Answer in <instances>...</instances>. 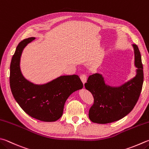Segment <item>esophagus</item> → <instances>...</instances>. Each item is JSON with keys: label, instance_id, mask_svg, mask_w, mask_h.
I'll return each mask as SVG.
<instances>
[{"label": "esophagus", "instance_id": "esophagus-1", "mask_svg": "<svg viewBox=\"0 0 149 149\" xmlns=\"http://www.w3.org/2000/svg\"><path fill=\"white\" fill-rule=\"evenodd\" d=\"M80 79L82 80L83 84H84L87 80V75L86 74H82L80 75Z\"/></svg>", "mask_w": 149, "mask_h": 149}]
</instances>
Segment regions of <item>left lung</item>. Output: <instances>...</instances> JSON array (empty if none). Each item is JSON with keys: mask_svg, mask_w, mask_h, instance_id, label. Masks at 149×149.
Wrapping results in <instances>:
<instances>
[{"mask_svg": "<svg viewBox=\"0 0 149 149\" xmlns=\"http://www.w3.org/2000/svg\"><path fill=\"white\" fill-rule=\"evenodd\" d=\"M137 74L133 79L119 88L105 84L100 74L90 75L84 86L91 93L94 102L89 110L92 122L107 124L123 118L132 110L139 99L143 83V71L141 53L137 45L133 44Z\"/></svg>", "mask_w": 149, "mask_h": 149, "instance_id": "obj_1", "label": "left lung"}]
</instances>
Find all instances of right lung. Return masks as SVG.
I'll return each instance as SVG.
<instances>
[{"label": "right lung", "instance_id": "obj_1", "mask_svg": "<svg viewBox=\"0 0 149 149\" xmlns=\"http://www.w3.org/2000/svg\"><path fill=\"white\" fill-rule=\"evenodd\" d=\"M35 38L21 41L17 47L10 64V84L14 99L21 108L33 118L41 121H56L63 114L67 98L83 88L78 75L61 76L43 85H36L25 79L20 69L22 50Z\"/></svg>", "mask_w": 149, "mask_h": 149}]
</instances>
